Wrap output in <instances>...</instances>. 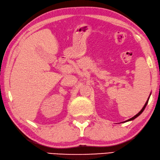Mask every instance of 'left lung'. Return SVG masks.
Wrapping results in <instances>:
<instances>
[{"instance_id": "8db88e82", "label": "left lung", "mask_w": 160, "mask_h": 160, "mask_svg": "<svg viewBox=\"0 0 160 160\" xmlns=\"http://www.w3.org/2000/svg\"><path fill=\"white\" fill-rule=\"evenodd\" d=\"M150 96H151V94H150ZM149 97H150V96H148V99H147V102H146V103H145V104H144V106H143V107L142 108V109H141V111H140V112H139L138 114H136V115H135L134 117H132V118H130V119H129V120H126V121H125V122H128V121H131V120H134V119H136V118H138V117L139 115H140V114H141V113H142V112H143V110H144V109H145V108H146V107H147V103H148V99H149Z\"/></svg>"}]
</instances>
